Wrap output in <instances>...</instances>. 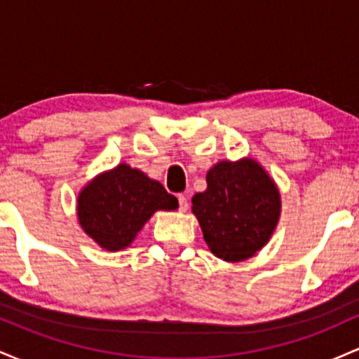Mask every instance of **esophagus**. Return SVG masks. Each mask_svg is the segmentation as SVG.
<instances>
[{
	"label": "esophagus",
	"mask_w": 359,
	"mask_h": 359,
	"mask_svg": "<svg viewBox=\"0 0 359 359\" xmlns=\"http://www.w3.org/2000/svg\"><path fill=\"white\" fill-rule=\"evenodd\" d=\"M177 199H179V211L180 212H185L189 209V201H187V197L184 196V194H179V197H177Z\"/></svg>",
	"instance_id": "obj_1"
}]
</instances>
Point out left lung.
Segmentation results:
<instances>
[{
  "label": "left lung",
  "mask_w": 359,
  "mask_h": 359,
  "mask_svg": "<svg viewBox=\"0 0 359 359\" xmlns=\"http://www.w3.org/2000/svg\"><path fill=\"white\" fill-rule=\"evenodd\" d=\"M208 189L192 197L204 240L217 258L241 262L269 243L280 216L273 180L255 160L219 162L208 172Z\"/></svg>",
  "instance_id": "8db88e82"
}]
</instances>
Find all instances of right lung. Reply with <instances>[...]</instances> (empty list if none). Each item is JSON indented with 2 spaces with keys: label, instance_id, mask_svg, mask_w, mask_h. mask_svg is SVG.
I'll use <instances>...</instances> for the list:
<instances>
[{
  "label": "right lung",
  "instance_id": "add662e5",
  "mask_svg": "<svg viewBox=\"0 0 359 359\" xmlns=\"http://www.w3.org/2000/svg\"><path fill=\"white\" fill-rule=\"evenodd\" d=\"M77 204L84 231L109 251L126 248L155 211L179 208L162 184L125 163L90 182Z\"/></svg>",
  "mask_w": 359,
  "mask_h": 359
}]
</instances>
